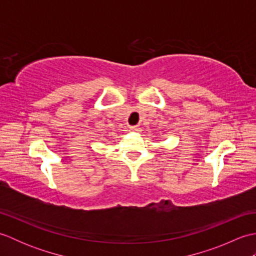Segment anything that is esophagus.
<instances>
[{
    "mask_svg": "<svg viewBox=\"0 0 256 256\" xmlns=\"http://www.w3.org/2000/svg\"><path fill=\"white\" fill-rule=\"evenodd\" d=\"M130 131H132V132H140V128L138 126V125H134V126L130 128Z\"/></svg>",
    "mask_w": 256,
    "mask_h": 256,
    "instance_id": "34e87169",
    "label": "esophagus"
}]
</instances>
